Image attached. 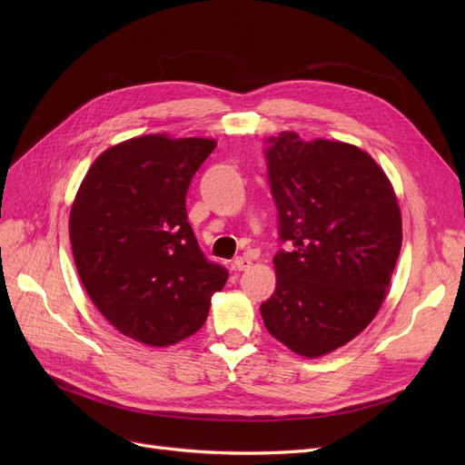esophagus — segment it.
Masks as SVG:
<instances>
[{"label":"esophagus","mask_w":465,"mask_h":465,"mask_svg":"<svg viewBox=\"0 0 465 465\" xmlns=\"http://www.w3.org/2000/svg\"><path fill=\"white\" fill-rule=\"evenodd\" d=\"M251 263H252V262H251L247 256H237V258L233 260V270L245 272V270H249Z\"/></svg>","instance_id":"1"}]
</instances>
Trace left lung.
Instances as JSON below:
<instances>
[{"mask_svg": "<svg viewBox=\"0 0 465 465\" xmlns=\"http://www.w3.org/2000/svg\"><path fill=\"white\" fill-rule=\"evenodd\" d=\"M277 207V286L260 305L275 339L307 358L349 343L382 305L401 251V213L377 162L341 141H265Z\"/></svg>", "mask_w": 465, "mask_h": 465, "instance_id": "left-lung-1", "label": "left lung"}]
</instances>
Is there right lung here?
Segmentation results:
<instances>
[{
  "label": "right lung",
  "instance_id": "1",
  "mask_svg": "<svg viewBox=\"0 0 465 465\" xmlns=\"http://www.w3.org/2000/svg\"><path fill=\"white\" fill-rule=\"evenodd\" d=\"M213 139L141 135L97 158L69 216L71 251L94 305L126 337L151 347L198 331L228 281L188 223L186 192Z\"/></svg>",
  "mask_w": 465,
  "mask_h": 465
}]
</instances>
